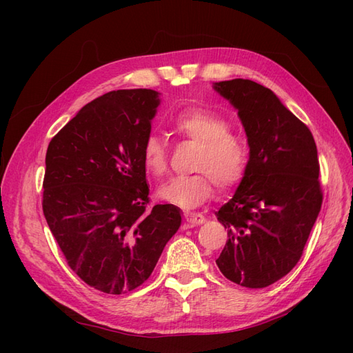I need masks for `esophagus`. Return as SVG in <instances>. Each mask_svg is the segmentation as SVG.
Instances as JSON below:
<instances>
[{"label": "esophagus", "instance_id": "34e87169", "mask_svg": "<svg viewBox=\"0 0 353 353\" xmlns=\"http://www.w3.org/2000/svg\"><path fill=\"white\" fill-rule=\"evenodd\" d=\"M185 221L190 223L191 227H196V225H201V223H205V216L201 215V213H185Z\"/></svg>", "mask_w": 353, "mask_h": 353}]
</instances>
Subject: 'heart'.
Segmentation results:
<instances>
[{
	"instance_id": "obj_1",
	"label": "heart",
	"mask_w": 353,
	"mask_h": 353,
	"mask_svg": "<svg viewBox=\"0 0 353 353\" xmlns=\"http://www.w3.org/2000/svg\"><path fill=\"white\" fill-rule=\"evenodd\" d=\"M172 131L184 140L199 144L193 169L194 175L170 178L157 190V197L174 206L194 209L209 200L215 188L236 185L243 178L249 160V147L244 138L230 131L225 117L208 109H188L179 113ZM143 165L148 174L162 176L168 170V148L156 135L143 144Z\"/></svg>"
}]
</instances>
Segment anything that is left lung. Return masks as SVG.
I'll list each match as a JSON object with an SVG mask.
<instances>
[{"instance_id":"8db88e82","label":"left lung","mask_w":353,"mask_h":353,"mask_svg":"<svg viewBox=\"0 0 353 353\" xmlns=\"http://www.w3.org/2000/svg\"><path fill=\"white\" fill-rule=\"evenodd\" d=\"M243 123L249 162L216 218L228 240L216 265L232 283L263 288L299 262L321 210L314 137L280 99L250 79L213 83Z\"/></svg>"}]
</instances>
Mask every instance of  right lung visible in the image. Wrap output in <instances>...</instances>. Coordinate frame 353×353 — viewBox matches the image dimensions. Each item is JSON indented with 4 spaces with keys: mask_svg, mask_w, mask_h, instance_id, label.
<instances>
[{
    "mask_svg": "<svg viewBox=\"0 0 353 353\" xmlns=\"http://www.w3.org/2000/svg\"><path fill=\"white\" fill-rule=\"evenodd\" d=\"M153 90L95 99L52 138L46 156L42 210L70 268L108 294L152 275L181 227V209L147 210L143 144L160 104Z\"/></svg>",
    "mask_w": 353,
    "mask_h": 353,
    "instance_id": "obj_1",
    "label": "right lung"
}]
</instances>
